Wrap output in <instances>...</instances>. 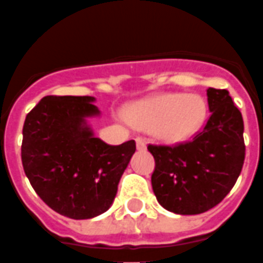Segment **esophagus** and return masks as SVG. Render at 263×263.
<instances>
[{
  "label": "esophagus",
  "instance_id": "esophagus-1",
  "mask_svg": "<svg viewBox=\"0 0 263 263\" xmlns=\"http://www.w3.org/2000/svg\"><path fill=\"white\" fill-rule=\"evenodd\" d=\"M137 148L139 151H142V149L146 148V142H145V139L142 138H137Z\"/></svg>",
  "mask_w": 263,
  "mask_h": 263
}]
</instances>
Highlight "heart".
<instances>
[{
  "label": "heart",
  "instance_id": "obj_1",
  "mask_svg": "<svg viewBox=\"0 0 263 263\" xmlns=\"http://www.w3.org/2000/svg\"><path fill=\"white\" fill-rule=\"evenodd\" d=\"M209 105L198 94H160L131 105L126 120L166 142H184L207 121Z\"/></svg>",
  "mask_w": 263,
  "mask_h": 263
}]
</instances>
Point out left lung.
I'll return each instance as SVG.
<instances>
[{
    "instance_id": "1",
    "label": "left lung",
    "mask_w": 263,
    "mask_h": 263,
    "mask_svg": "<svg viewBox=\"0 0 263 263\" xmlns=\"http://www.w3.org/2000/svg\"><path fill=\"white\" fill-rule=\"evenodd\" d=\"M211 115L192 141L152 145V189L160 205L183 215L200 214L231 192L245 160L243 121L227 90L207 88Z\"/></svg>"
}]
</instances>
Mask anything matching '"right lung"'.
Instances as JSON below:
<instances>
[{
	"instance_id": "add662e5",
	"label": "right lung",
	"mask_w": 263,
	"mask_h": 263,
	"mask_svg": "<svg viewBox=\"0 0 263 263\" xmlns=\"http://www.w3.org/2000/svg\"><path fill=\"white\" fill-rule=\"evenodd\" d=\"M88 96H46L28 112L21 158L32 187L56 213L86 220L112 204L135 141L108 145L92 137L86 117L98 114Z\"/></svg>"
}]
</instances>
